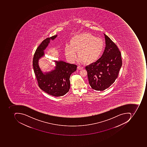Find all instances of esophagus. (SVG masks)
I'll return each mask as SVG.
<instances>
[{
    "instance_id": "34e87169",
    "label": "esophagus",
    "mask_w": 147,
    "mask_h": 147,
    "mask_svg": "<svg viewBox=\"0 0 147 147\" xmlns=\"http://www.w3.org/2000/svg\"><path fill=\"white\" fill-rule=\"evenodd\" d=\"M77 68H78V70H82V69L84 68V67H82L80 66H79L77 67Z\"/></svg>"
}]
</instances>
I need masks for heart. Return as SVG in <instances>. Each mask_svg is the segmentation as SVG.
I'll return each instance as SVG.
<instances>
[{"mask_svg":"<svg viewBox=\"0 0 147 147\" xmlns=\"http://www.w3.org/2000/svg\"><path fill=\"white\" fill-rule=\"evenodd\" d=\"M70 45H65L64 48L67 57L71 61H75L76 51L79 59L88 64L97 61L105 49L103 40L90 33L74 36L70 40Z\"/></svg>","mask_w":147,"mask_h":147,"instance_id":"b5f03b06","label":"heart"}]
</instances>
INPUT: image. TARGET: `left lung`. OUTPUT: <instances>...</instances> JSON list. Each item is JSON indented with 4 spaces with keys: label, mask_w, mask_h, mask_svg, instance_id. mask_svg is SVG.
I'll list each match as a JSON object with an SVG mask.
<instances>
[{
    "label": "left lung",
    "mask_w": 147,
    "mask_h": 147,
    "mask_svg": "<svg viewBox=\"0 0 147 147\" xmlns=\"http://www.w3.org/2000/svg\"><path fill=\"white\" fill-rule=\"evenodd\" d=\"M105 35L106 48L101 58L85 67L89 83L93 89L103 91L116 80L122 66L121 53L117 45Z\"/></svg>",
    "instance_id": "1"
}]
</instances>
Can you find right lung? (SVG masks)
Wrapping results in <instances>:
<instances>
[{
  "instance_id": "1",
  "label": "right lung",
  "mask_w": 147,
  "mask_h": 147,
  "mask_svg": "<svg viewBox=\"0 0 147 147\" xmlns=\"http://www.w3.org/2000/svg\"><path fill=\"white\" fill-rule=\"evenodd\" d=\"M57 35L47 38L41 42L36 50L33 58L34 72L40 88L48 94L60 97L69 91L71 75L76 70V65L67 63L62 61H54L55 69L48 72H42L38 64L39 60L45 56L44 50L51 40H53Z\"/></svg>"
}]
</instances>
